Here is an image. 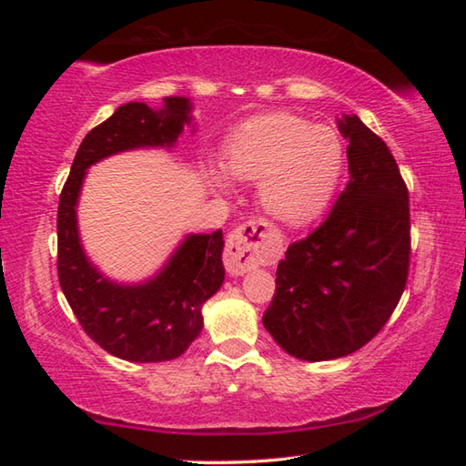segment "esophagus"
Returning <instances> with one entry per match:
<instances>
[{
    "label": "esophagus",
    "mask_w": 466,
    "mask_h": 466,
    "mask_svg": "<svg viewBox=\"0 0 466 466\" xmlns=\"http://www.w3.org/2000/svg\"><path fill=\"white\" fill-rule=\"evenodd\" d=\"M271 226L265 219H250L228 234L224 250L226 271L242 275L278 257V244L271 240Z\"/></svg>",
    "instance_id": "34e87169"
}]
</instances>
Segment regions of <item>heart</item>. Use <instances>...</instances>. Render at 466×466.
I'll return each mask as SVG.
<instances>
[{
	"mask_svg": "<svg viewBox=\"0 0 466 466\" xmlns=\"http://www.w3.org/2000/svg\"><path fill=\"white\" fill-rule=\"evenodd\" d=\"M224 160L232 177L261 180L258 197L275 219L304 224L333 197L343 175L345 146L329 125L271 113L240 125L228 139ZM209 178L226 187L222 170H209Z\"/></svg>",
	"mask_w": 466,
	"mask_h": 466,
	"instance_id": "obj_1",
	"label": "heart"
}]
</instances>
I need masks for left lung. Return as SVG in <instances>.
I'll list each match as a JSON object with an SVG mask.
<instances>
[{"label": "left lung", "mask_w": 466, "mask_h": 466, "mask_svg": "<svg viewBox=\"0 0 466 466\" xmlns=\"http://www.w3.org/2000/svg\"><path fill=\"white\" fill-rule=\"evenodd\" d=\"M341 131L350 183L325 222L288 247L263 314L275 341L309 361L372 341L403 296L411 261L409 191L394 156L356 115Z\"/></svg>", "instance_id": "1"}]
</instances>
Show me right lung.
<instances>
[{"label":"right lung","instance_id":"obj_1","mask_svg":"<svg viewBox=\"0 0 466 466\" xmlns=\"http://www.w3.org/2000/svg\"><path fill=\"white\" fill-rule=\"evenodd\" d=\"M185 123L187 98H167L162 113L144 102L119 106L84 137L59 195V286L86 335L110 356L127 361L175 360L201 333V306L224 281L222 230L188 236L167 269L144 286H115L86 261L76 224L77 193L94 162L123 149L172 146Z\"/></svg>","mask_w":466,"mask_h":466}]
</instances>
